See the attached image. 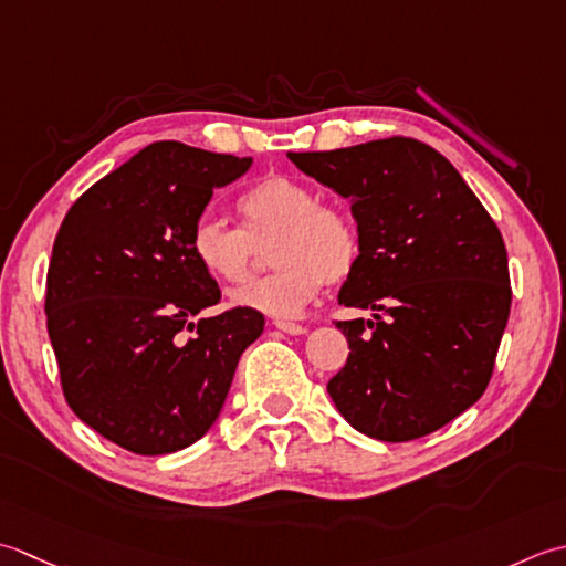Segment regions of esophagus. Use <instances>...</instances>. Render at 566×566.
Returning <instances> with one entry per match:
<instances>
[{"instance_id":"1","label":"esophagus","mask_w":566,"mask_h":566,"mask_svg":"<svg viewBox=\"0 0 566 566\" xmlns=\"http://www.w3.org/2000/svg\"><path fill=\"white\" fill-rule=\"evenodd\" d=\"M275 327H279L285 334H295V337H297V334H305L307 332L305 325H297V322H283V319L275 322Z\"/></svg>"}]
</instances>
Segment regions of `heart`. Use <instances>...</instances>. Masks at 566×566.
I'll return each instance as SVG.
<instances>
[{
	"label": "heart",
	"instance_id": "heart-1",
	"mask_svg": "<svg viewBox=\"0 0 566 566\" xmlns=\"http://www.w3.org/2000/svg\"><path fill=\"white\" fill-rule=\"evenodd\" d=\"M241 229L205 217L192 227L195 261L222 283H244L259 249H271L275 273L239 287L229 300L234 307L271 317H295L322 283L347 281L359 259V232L339 205L319 202L307 182L269 176L239 198Z\"/></svg>",
	"mask_w": 566,
	"mask_h": 566
}]
</instances>
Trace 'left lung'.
<instances>
[{"label":"left lung","instance_id":"8db88e82","mask_svg":"<svg viewBox=\"0 0 566 566\" xmlns=\"http://www.w3.org/2000/svg\"><path fill=\"white\" fill-rule=\"evenodd\" d=\"M287 158L352 200L359 259L339 305L376 313L337 322L352 352L327 384L334 406L380 442L444 428L486 390L511 315L499 227L457 168L415 138Z\"/></svg>","mask_w":566,"mask_h":566}]
</instances>
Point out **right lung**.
I'll return each instance as SVG.
<instances>
[{
  "mask_svg": "<svg viewBox=\"0 0 566 566\" xmlns=\"http://www.w3.org/2000/svg\"><path fill=\"white\" fill-rule=\"evenodd\" d=\"M251 158L156 142L80 195L57 229L45 325L67 406L134 454L186 449L212 428L239 356L263 332L256 310L219 303L190 251L214 188Z\"/></svg>",
  "mask_w": 566,
  "mask_h": 566,
  "instance_id": "add662e5",
  "label": "right lung"
}]
</instances>
